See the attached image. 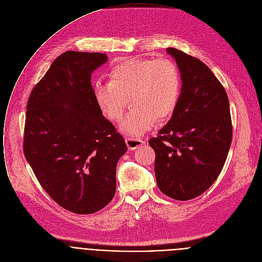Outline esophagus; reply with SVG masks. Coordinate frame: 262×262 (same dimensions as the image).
<instances>
[{"label": "esophagus", "instance_id": "esophagus-1", "mask_svg": "<svg viewBox=\"0 0 262 262\" xmlns=\"http://www.w3.org/2000/svg\"><path fill=\"white\" fill-rule=\"evenodd\" d=\"M126 143H127V146L129 149H135V148L143 145L145 143V141L140 138L128 137V138H126Z\"/></svg>", "mask_w": 262, "mask_h": 262}]
</instances>
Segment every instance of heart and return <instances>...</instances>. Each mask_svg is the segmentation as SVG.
<instances>
[{
  "label": "heart",
  "instance_id": "1",
  "mask_svg": "<svg viewBox=\"0 0 262 262\" xmlns=\"http://www.w3.org/2000/svg\"><path fill=\"white\" fill-rule=\"evenodd\" d=\"M111 80H98L94 98L103 115L120 121L131 97L133 107L123 119L121 130L132 136L147 132L158 121L169 118L179 103L182 77L169 59L128 58L111 70Z\"/></svg>",
  "mask_w": 262,
  "mask_h": 262
}]
</instances>
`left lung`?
I'll return each instance as SVG.
<instances>
[{
  "mask_svg": "<svg viewBox=\"0 0 262 262\" xmlns=\"http://www.w3.org/2000/svg\"><path fill=\"white\" fill-rule=\"evenodd\" d=\"M179 66L182 92L168 123L148 140L156 154L157 185L166 196L190 200L218 179L232 140L228 96L197 58L167 48Z\"/></svg>",
  "mask_w": 262,
  "mask_h": 262,
  "instance_id": "obj_1",
  "label": "left lung"
}]
</instances>
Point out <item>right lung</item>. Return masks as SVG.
Wrapping results in <instances>:
<instances>
[{
    "label": "right lung",
    "mask_w": 262,
    "mask_h": 262,
    "mask_svg": "<svg viewBox=\"0 0 262 262\" xmlns=\"http://www.w3.org/2000/svg\"><path fill=\"white\" fill-rule=\"evenodd\" d=\"M106 61L100 52H64L27 104L26 159L45 192L74 214H94L112 201L117 164L127 151L94 98L92 73Z\"/></svg>",
    "instance_id": "obj_1"
}]
</instances>
